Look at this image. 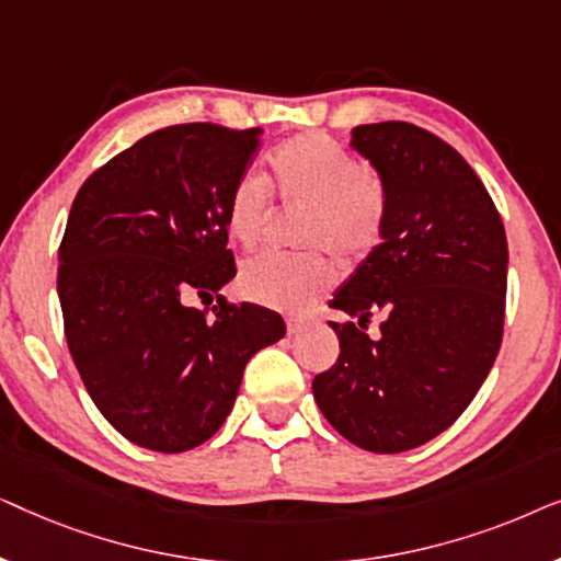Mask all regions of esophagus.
I'll use <instances>...</instances> for the list:
<instances>
[{"instance_id": "1", "label": "esophagus", "mask_w": 561, "mask_h": 561, "mask_svg": "<svg viewBox=\"0 0 561 561\" xmlns=\"http://www.w3.org/2000/svg\"><path fill=\"white\" fill-rule=\"evenodd\" d=\"M306 324H309V321H306V319H286L288 334H301L304 329H306Z\"/></svg>"}]
</instances>
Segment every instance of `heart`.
Instances as JSON below:
<instances>
[{"instance_id":"obj_1","label":"heart","mask_w":561,"mask_h":561,"mask_svg":"<svg viewBox=\"0 0 561 561\" xmlns=\"http://www.w3.org/2000/svg\"><path fill=\"white\" fill-rule=\"evenodd\" d=\"M275 188L290 209H306L301 244L332 250L342 263H357L378 248L386 196L378 175L359 168L324 135H301L271 156ZM273 219L271 188L255 173L234 183L227 204V229L242 248H255ZM332 280L319 252H265L244 263L242 294L280 311L306 309Z\"/></svg>"}]
</instances>
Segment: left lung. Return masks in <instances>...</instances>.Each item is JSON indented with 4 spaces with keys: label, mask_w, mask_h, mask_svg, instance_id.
Returning <instances> with one entry per match:
<instances>
[{
    "label": "left lung",
    "mask_w": 561,
    "mask_h": 561,
    "mask_svg": "<svg viewBox=\"0 0 561 561\" xmlns=\"http://www.w3.org/2000/svg\"><path fill=\"white\" fill-rule=\"evenodd\" d=\"M386 196L380 244L336 288L340 357L313 378L321 413L378 455L432 442L462 416L503 336L508 242L493 198L457 150L409 122L352 129ZM373 310L381 336L364 334ZM364 329L359 330L358 327Z\"/></svg>",
    "instance_id": "8db88e82"
}]
</instances>
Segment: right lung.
<instances>
[{"label": "right lung", "mask_w": 561, "mask_h": 561, "mask_svg": "<svg viewBox=\"0 0 561 561\" xmlns=\"http://www.w3.org/2000/svg\"><path fill=\"white\" fill-rule=\"evenodd\" d=\"M260 137V127L158 129L73 198L58 250L68 350L91 401L137 447L175 455L211 439L244 365L286 334L265 306L220 296L204 318L187 304L237 275L227 204Z\"/></svg>", "instance_id": "1"}]
</instances>
